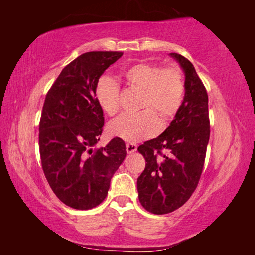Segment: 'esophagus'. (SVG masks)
Returning <instances> with one entry per match:
<instances>
[{
	"instance_id": "obj_1",
	"label": "esophagus",
	"mask_w": 255,
	"mask_h": 255,
	"mask_svg": "<svg viewBox=\"0 0 255 255\" xmlns=\"http://www.w3.org/2000/svg\"><path fill=\"white\" fill-rule=\"evenodd\" d=\"M136 150H137V144H136V143L129 142V143L126 144V151H127V153H129V154L133 153Z\"/></svg>"
}]
</instances>
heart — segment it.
Returning a JSON list of instances; mask_svg holds the SVG:
<instances>
[{"label": "heart", "mask_w": 255, "mask_h": 255, "mask_svg": "<svg viewBox=\"0 0 255 255\" xmlns=\"http://www.w3.org/2000/svg\"><path fill=\"white\" fill-rule=\"evenodd\" d=\"M121 77L129 88L140 92L136 115H125L108 126L112 136L130 142L153 137L162 124L176 117L185 97V82L180 68H162L158 63L139 62L125 69ZM95 100L108 116L121 111V90L107 77L95 86Z\"/></svg>", "instance_id": "obj_1"}]
</instances>
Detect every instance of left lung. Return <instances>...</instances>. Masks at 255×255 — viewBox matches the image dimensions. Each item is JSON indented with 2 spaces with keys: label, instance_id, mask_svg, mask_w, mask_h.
Listing matches in <instances>:
<instances>
[{
  "label": "left lung",
  "instance_id": "left-lung-1",
  "mask_svg": "<svg viewBox=\"0 0 255 255\" xmlns=\"http://www.w3.org/2000/svg\"><path fill=\"white\" fill-rule=\"evenodd\" d=\"M185 73V97L176 117L158 138L139 145L145 169L138 177L139 202L149 213L169 214L196 189L209 141L207 91L192 62L171 53Z\"/></svg>",
  "mask_w": 255,
  "mask_h": 255
}]
</instances>
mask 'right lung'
Returning <instances> with one entry per match:
<instances>
[{
  "mask_svg": "<svg viewBox=\"0 0 255 255\" xmlns=\"http://www.w3.org/2000/svg\"><path fill=\"white\" fill-rule=\"evenodd\" d=\"M121 51H90L63 68L46 95L39 122V153L48 183L63 204L86 210L107 196L111 178L126 158L121 138L93 150L104 116L95 86Z\"/></svg>",
  "mask_w": 255,
  "mask_h": 255,
  "instance_id": "add662e5",
  "label": "right lung"
}]
</instances>
